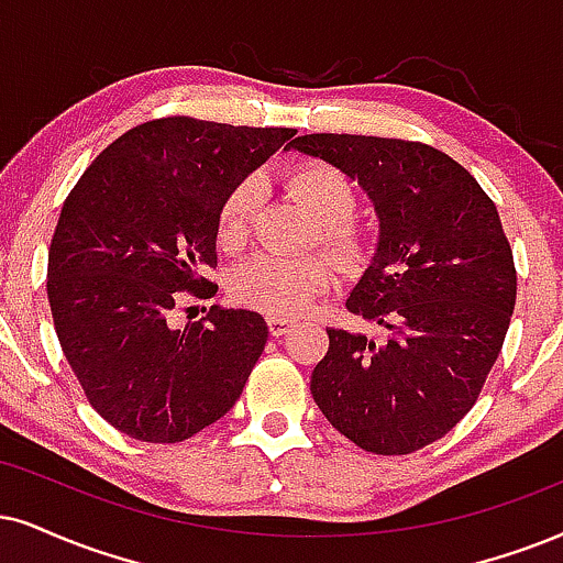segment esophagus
<instances>
[{
	"instance_id": "34e87169",
	"label": "esophagus",
	"mask_w": 563,
	"mask_h": 563,
	"mask_svg": "<svg viewBox=\"0 0 563 563\" xmlns=\"http://www.w3.org/2000/svg\"><path fill=\"white\" fill-rule=\"evenodd\" d=\"M266 323H268L271 336H282V334H287L289 325H292V321H287V318H276V316H268V318H266Z\"/></svg>"
}]
</instances>
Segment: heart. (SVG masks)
Returning <instances> with one entry per match:
<instances>
[{
    "mask_svg": "<svg viewBox=\"0 0 563 563\" xmlns=\"http://www.w3.org/2000/svg\"><path fill=\"white\" fill-rule=\"evenodd\" d=\"M287 190L305 211L318 221V238L344 261L365 258L367 238L352 213L357 208V190L352 179L325 162H302L287 175ZM263 185L258 177L240 179L221 200L217 238L227 250H240L261 211ZM339 279V266L329 255L308 258H271L258 255L234 271V300L245 308L276 318H295L310 308L318 295L329 292Z\"/></svg>",
    "mask_w": 563,
    "mask_h": 563,
    "instance_id": "b5f03b06",
    "label": "heart"
}]
</instances>
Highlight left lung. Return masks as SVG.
<instances>
[{"instance_id":"8db88e82","label":"left lung","mask_w":563,"mask_h":563,"mask_svg":"<svg viewBox=\"0 0 563 563\" xmlns=\"http://www.w3.org/2000/svg\"><path fill=\"white\" fill-rule=\"evenodd\" d=\"M289 148L342 169L380 221L346 310L388 329H325L310 394L339 433L373 454H412L473 409L509 331L517 271L494 200L433 145L316 133Z\"/></svg>"}]
</instances>
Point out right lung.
Segmentation results:
<instances>
[{"label": "right lung", "instance_id": "add662e5", "mask_svg": "<svg viewBox=\"0 0 563 563\" xmlns=\"http://www.w3.org/2000/svg\"><path fill=\"white\" fill-rule=\"evenodd\" d=\"M297 133L164 117L128 130L69 190L48 247L54 329L90 407L135 441L177 443L224 418L268 325L211 305L221 200Z\"/></svg>", "mask_w": 563, "mask_h": 563}]
</instances>
